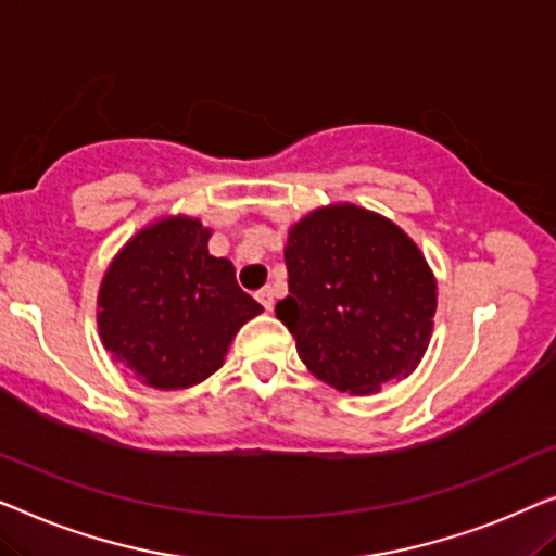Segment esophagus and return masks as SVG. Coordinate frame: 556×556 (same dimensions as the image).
Segmentation results:
<instances>
[{
	"label": "esophagus",
	"mask_w": 556,
	"mask_h": 556,
	"mask_svg": "<svg viewBox=\"0 0 556 556\" xmlns=\"http://www.w3.org/2000/svg\"><path fill=\"white\" fill-rule=\"evenodd\" d=\"M256 300H260V304H262L264 309H271V307H275V289L262 287L260 292H256Z\"/></svg>",
	"instance_id": "esophagus-1"
}]
</instances>
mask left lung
Here are the masks:
<instances>
[{"instance_id":"1","label":"left lung","mask_w":556,"mask_h":556,"mask_svg":"<svg viewBox=\"0 0 556 556\" xmlns=\"http://www.w3.org/2000/svg\"><path fill=\"white\" fill-rule=\"evenodd\" d=\"M289 294L277 317L302 363L338 390L375 393L424 357L435 315V279L393 222L330 206L292 226L285 247Z\"/></svg>"}]
</instances>
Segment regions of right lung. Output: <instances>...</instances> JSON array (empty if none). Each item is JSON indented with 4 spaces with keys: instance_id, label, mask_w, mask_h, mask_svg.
Here are the masks:
<instances>
[{
    "instance_id": "obj_1",
    "label": "right lung",
    "mask_w": 556,
    "mask_h": 556,
    "mask_svg": "<svg viewBox=\"0 0 556 556\" xmlns=\"http://www.w3.org/2000/svg\"><path fill=\"white\" fill-rule=\"evenodd\" d=\"M197 218H166L125 244L98 296V327L113 359L146 386H197L224 363L247 319L262 312L233 264L208 254Z\"/></svg>"
}]
</instances>
